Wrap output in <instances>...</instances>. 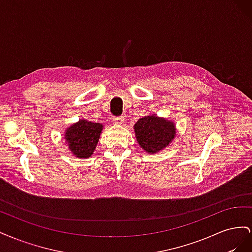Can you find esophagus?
Here are the masks:
<instances>
[{
  "instance_id": "1",
  "label": "esophagus",
  "mask_w": 252,
  "mask_h": 252,
  "mask_svg": "<svg viewBox=\"0 0 252 252\" xmlns=\"http://www.w3.org/2000/svg\"><path fill=\"white\" fill-rule=\"evenodd\" d=\"M113 122L116 124H118V125H120V124H122L124 122V118L123 117H114L113 118Z\"/></svg>"
}]
</instances>
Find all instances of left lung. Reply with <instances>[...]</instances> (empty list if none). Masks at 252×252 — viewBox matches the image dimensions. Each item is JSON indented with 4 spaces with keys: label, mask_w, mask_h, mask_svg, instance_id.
<instances>
[{
    "label": "left lung",
    "mask_w": 252,
    "mask_h": 252,
    "mask_svg": "<svg viewBox=\"0 0 252 252\" xmlns=\"http://www.w3.org/2000/svg\"><path fill=\"white\" fill-rule=\"evenodd\" d=\"M134 132L141 147L149 154H155L168 146L175 136V128L172 122L148 116L136 122Z\"/></svg>",
    "instance_id": "1"
}]
</instances>
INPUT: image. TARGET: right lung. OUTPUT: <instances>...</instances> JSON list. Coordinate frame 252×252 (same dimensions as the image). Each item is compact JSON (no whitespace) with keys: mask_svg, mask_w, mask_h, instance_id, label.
<instances>
[{"mask_svg":"<svg viewBox=\"0 0 252 252\" xmlns=\"http://www.w3.org/2000/svg\"><path fill=\"white\" fill-rule=\"evenodd\" d=\"M103 125L81 120L66 130V142L72 154L81 158H89L94 154L100 139Z\"/></svg>","mask_w":252,"mask_h":252,"instance_id":"1","label":"right lung"}]
</instances>
